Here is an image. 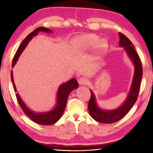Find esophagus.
Listing matches in <instances>:
<instances>
[{"mask_svg": "<svg viewBox=\"0 0 153 153\" xmlns=\"http://www.w3.org/2000/svg\"><path fill=\"white\" fill-rule=\"evenodd\" d=\"M78 83L80 85H86L89 83V80L86 77H82L78 79Z\"/></svg>", "mask_w": 153, "mask_h": 153, "instance_id": "obj_1", "label": "esophagus"}]
</instances>
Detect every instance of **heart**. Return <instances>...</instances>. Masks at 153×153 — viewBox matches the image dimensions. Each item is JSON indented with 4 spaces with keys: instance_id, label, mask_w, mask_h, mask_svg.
Listing matches in <instances>:
<instances>
[{
    "instance_id": "1",
    "label": "heart",
    "mask_w": 153,
    "mask_h": 153,
    "mask_svg": "<svg viewBox=\"0 0 153 153\" xmlns=\"http://www.w3.org/2000/svg\"><path fill=\"white\" fill-rule=\"evenodd\" d=\"M98 40V37L94 34H86L78 36L72 41L71 48L75 52L81 53L95 45ZM99 46L102 47L104 46V43L100 42Z\"/></svg>"
}]
</instances>
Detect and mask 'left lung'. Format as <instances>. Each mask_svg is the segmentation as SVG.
Here are the masks:
<instances>
[{"label":"left lung","mask_w":153,"mask_h":153,"mask_svg":"<svg viewBox=\"0 0 153 153\" xmlns=\"http://www.w3.org/2000/svg\"><path fill=\"white\" fill-rule=\"evenodd\" d=\"M119 35H120V45L125 47L129 58L133 61L135 66V74H134L131 90L127 100L120 107L115 110L109 111H102L98 108L96 104L94 94H93L92 90H90L91 97H90L88 105L90 115L96 121L103 123H113L117 122L121 120L131 109L138 98L140 88V82L142 74H143L141 61L138 53L134 49L132 42L122 33L120 32Z\"/></svg>","instance_id":"1"}]
</instances>
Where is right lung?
<instances>
[{
  "mask_svg": "<svg viewBox=\"0 0 153 153\" xmlns=\"http://www.w3.org/2000/svg\"><path fill=\"white\" fill-rule=\"evenodd\" d=\"M51 32V30H50L48 28H46L45 27H39L36 28L32 32H31L30 34L27 36V37L23 40V42L21 44L20 46L18 48L16 53L15 54V56L13 59L12 62V67L15 65V64L16 63L18 58H19L21 53H22V51L24 50V48L26 47L28 42H30V40L32 39V37L35 36L38 34V32ZM11 81L13 85L14 90L15 92V95H16V98L17 100V102L20 105V107H22V110L24 111V112L26 114L27 117H29L31 120L33 121H34L35 123L40 124V125L43 126H48L51 125L56 123V121L59 120L62 115H63V111L65 108L67 98H68L69 94L72 90L78 87V83H77V80L76 79H71L65 84H62L61 86H59L58 92H57V102H56V105L55 108L53 110L49 111L48 113H36L33 112L31 110L28 108L25 105L21 99L19 94L17 93L16 87L15 86L13 78V74L12 71L11 73Z\"/></svg>",
  "mask_w": 153,
  "mask_h": 153,
  "instance_id": "add662e5",
  "label": "right lung"
}]
</instances>
